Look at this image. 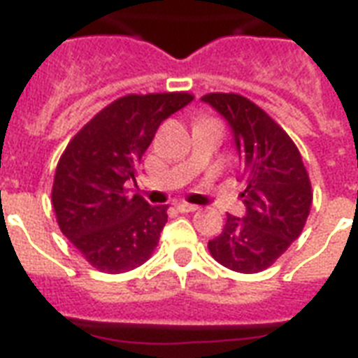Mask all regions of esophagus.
<instances>
[{
  "label": "esophagus",
  "instance_id": "esophagus-1",
  "mask_svg": "<svg viewBox=\"0 0 358 358\" xmlns=\"http://www.w3.org/2000/svg\"><path fill=\"white\" fill-rule=\"evenodd\" d=\"M176 208H178V212H182V213H191V212H196V210H199V206H195V204H189V202H180Z\"/></svg>",
  "mask_w": 358,
  "mask_h": 358
}]
</instances>
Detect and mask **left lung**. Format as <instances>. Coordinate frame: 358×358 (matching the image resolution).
Returning <instances> with one entry per match:
<instances>
[{
    "label": "left lung",
    "mask_w": 358,
    "mask_h": 358,
    "mask_svg": "<svg viewBox=\"0 0 358 358\" xmlns=\"http://www.w3.org/2000/svg\"><path fill=\"white\" fill-rule=\"evenodd\" d=\"M229 120L236 146L243 156L247 213H227L223 232L208 241L221 266L238 273L271 267L303 232L312 208V184L299 148L282 126L236 92L202 96Z\"/></svg>",
    "instance_id": "left-lung-1"
}]
</instances>
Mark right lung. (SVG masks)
Returning <instances> with one entry per match:
<instances>
[{
    "mask_svg": "<svg viewBox=\"0 0 358 358\" xmlns=\"http://www.w3.org/2000/svg\"><path fill=\"white\" fill-rule=\"evenodd\" d=\"M189 92L126 94L98 111L59 157L52 204L61 232L92 267L126 273L143 266L167 223V204L150 206L126 184L159 124L193 100Z\"/></svg>",
    "mask_w": 358,
    "mask_h": 358,
    "instance_id": "right-lung-1",
    "label": "right lung"
}]
</instances>
